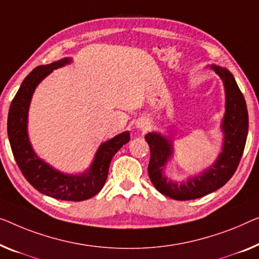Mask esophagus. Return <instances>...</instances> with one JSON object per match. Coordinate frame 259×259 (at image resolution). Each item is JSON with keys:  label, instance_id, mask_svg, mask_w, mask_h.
<instances>
[{"label": "esophagus", "instance_id": "34e87169", "mask_svg": "<svg viewBox=\"0 0 259 259\" xmlns=\"http://www.w3.org/2000/svg\"><path fill=\"white\" fill-rule=\"evenodd\" d=\"M148 121H146V119H144V118H141V119H138V121L136 122V126L138 129H146L148 128Z\"/></svg>", "mask_w": 259, "mask_h": 259}]
</instances>
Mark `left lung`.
I'll use <instances>...</instances> for the list:
<instances>
[{"instance_id":"8db88e82","label":"left lung","mask_w":259,"mask_h":259,"mask_svg":"<svg viewBox=\"0 0 259 259\" xmlns=\"http://www.w3.org/2000/svg\"><path fill=\"white\" fill-rule=\"evenodd\" d=\"M208 67L221 78L226 93V111L221 122L223 143L214 163L200 175L188 177L186 181H173L164 173L166 164L173 157L172 137L156 131L145 135L151 152L148 166L150 180L158 192L179 201L202 198L226 185L240 164L248 136V109L234 75L226 67L218 65Z\"/></svg>"}]
</instances>
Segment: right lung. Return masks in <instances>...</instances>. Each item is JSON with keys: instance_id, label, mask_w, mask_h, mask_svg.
<instances>
[{"instance_id": "obj_1", "label": "right lung", "mask_w": 259, "mask_h": 259, "mask_svg": "<svg viewBox=\"0 0 259 259\" xmlns=\"http://www.w3.org/2000/svg\"><path fill=\"white\" fill-rule=\"evenodd\" d=\"M72 63V58L53 61L33 69L19 87L8 115V137L15 160L25 179L41 194L66 201H83L98 194L105 185L110 161L119 149L130 141L124 131L99 146L91 166L79 175H68L51 166L34 152L29 140L28 116L31 99L38 84L50 73Z\"/></svg>"}]
</instances>
